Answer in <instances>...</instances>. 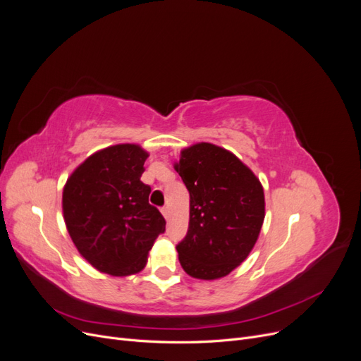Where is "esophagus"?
<instances>
[{
	"label": "esophagus",
	"instance_id": "obj_1",
	"mask_svg": "<svg viewBox=\"0 0 361 361\" xmlns=\"http://www.w3.org/2000/svg\"><path fill=\"white\" fill-rule=\"evenodd\" d=\"M161 212H162L164 216H166V220H169V218H170V207L169 206H164L162 209H161Z\"/></svg>",
	"mask_w": 361,
	"mask_h": 361
}]
</instances>
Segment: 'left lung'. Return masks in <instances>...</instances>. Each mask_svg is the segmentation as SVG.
Here are the masks:
<instances>
[{
    "label": "left lung",
    "mask_w": 361,
    "mask_h": 361,
    "mask_svg": "<svg viewBox=\"0 0 361 361\" xmlns=\"http://www.w3.org/2000/svg\"><path fill=\"white\" fill-rule=\"evenodd\" d=\"M176 171L190 192L188 232L176 245L180 265L195 279L224 277L257 241L264 188L233 154L209 143L185 149Z\"/></svg>",
    "instance_id": "left-lung-1"
}]
</instances>
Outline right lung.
<instances>
[{
	"instance_id": "obj_1",
	"label": "right lung",
	"mask_w": 361,
	"mask_h": 361,
	"mask_svg": "<svg viewBox=\"0 0 361 361\" xmlns=\"http://www.w3.org/2000/svg\"><path fill=\"white\" fill-rule=\"evenodd\" d=\"M147 154L135 145L106 147L68 179L63 214L81 256L102 272L129 276L145 268L166 220L140 180Z\"/></svg>"
}]
</instances>
